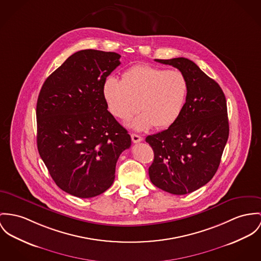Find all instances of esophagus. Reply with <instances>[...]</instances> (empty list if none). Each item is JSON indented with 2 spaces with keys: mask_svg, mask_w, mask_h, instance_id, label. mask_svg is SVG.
<instances>
[{
  "mask_svg": "<svg viewBox=\"0 0 261 261\" xmlns=\"http://www.w3.org/2000/svg\"><path fill=\"white\" fill-rule=\"evenodd\" d=\"M131 138H132V141L134 143H139V142L143 140V138L138 134H131Z\"/></svg>",
  "mask_w": 261,
  "mask_h": 261,
  "instance_id": "34e87169",
  "label": "esophagus"
}]
</instances>
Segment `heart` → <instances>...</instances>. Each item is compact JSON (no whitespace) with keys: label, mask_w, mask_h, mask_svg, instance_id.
I'll return each mask as SVG.
<instances>
[{"label":"heart","mask_w":261,"mask_h":261,"mask_svg":"<svg viewBox=\"0 0 261 261\" xmlns=\"http://www.w3.org/2000/svg\"><path fill=\"white\" fill-rule=\"evenodd\" d=\"M102 92L109 111L121 120L129 119L140 107L143 112L129 123L130 127L139 131L153 126L165 129L180 117L188 82L180 70L137 64L123 73L122 81L108 77Z\"/></svg>","instance_id":"b5f03b06"}]
</instances>
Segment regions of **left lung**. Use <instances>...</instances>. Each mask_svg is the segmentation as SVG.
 Segmentation results:
<instances>
[{
  "label": "left lung",
  "mask_w": 261,
  "mask_h": 261,
  "mask_svg": "<svg viewBox=\"0 0 261 261\" xmlns=\"http://www.w3.org/2000/svg\"><path fill=\"white\" fill-rule=\"evenodd\" d=\"M178 68L188 82L180 117L168 129L149 135L154 151L151 181L173 195L197 191L213 179L228 138L226 100L218 82L185 58L155 60Z\"/></svg>",
  "instance_id": "8db88e82"
}]
</instances>
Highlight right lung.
Instances as JSON below:
<instances>
[{
	"label": "right lung",
	"instance_id": "1",
	"mask_svg": "<svg viewBox=\"0 0 261 261\" xmlns=\"http://www.w3.org/2000/svg\"><path fill=\"white\" fill-rule=\"evenodd\" d=\"M120 55L80 50L42 84L37 103V143L53 180L65 193L88 199L108 190L127 130L107 110L102 87Z\"/></svg>",
	"mask_w": 261,
	"mask_h": 261
}]
</instances>
